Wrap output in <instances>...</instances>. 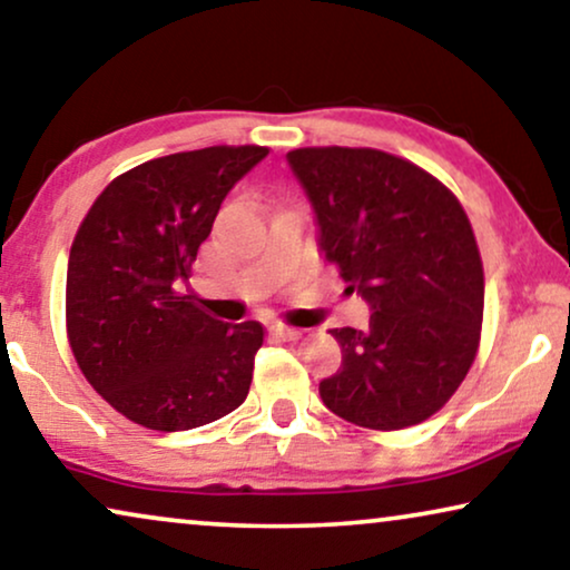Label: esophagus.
<instances>
[{
  "mask_svg": "<svg viewBox=\"0 0 570 570\" xmlns=\"http://www.w3.org/2000/svg\"><path fill=\"white\" fill-rule=\"evenodd\" d=\"M269 334H272V337L283 340V342H295V340L303 337V330H295V326L275 324V326H269Z\"/></svg>",
  "mask_w": 570,
  "mask_h": 570,
  "instance_id": "1",
  "label": "esophagus"
}]
</instances>
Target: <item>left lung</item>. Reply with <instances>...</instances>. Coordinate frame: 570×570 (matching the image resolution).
<instances>
[{"mask_svg": "<svg viewBox=\"0 0 570 570\" xmlns=\"http://www.w3.org/2000/svg\"><path fill=\"white\" fill-rule=\"evenodd\" d=\"M287 163L314 205L324 259L373 308L368 332L332 330L342 368L318 384L324 404L371 431L423 423L480 350L485 272L462 202L373 147H298Z\"/></svg>", "mask_w": 570, "mask_h": 570, "instance_id": "8db88e82", "label": "left lung"}]
</instances>
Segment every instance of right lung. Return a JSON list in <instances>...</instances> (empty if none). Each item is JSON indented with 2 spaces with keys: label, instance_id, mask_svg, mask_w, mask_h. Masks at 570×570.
I'll list each match as a JSON object with an SVG mask.
<instances>
[{
  "label": "right lung",
  "instance_id": "right-lung-1",
  "mask_svg": "<svg viewBox=\"0 0 570 570\" xmlns=\"http://www.w3.org/2000/svg\"><path fill=\"white\" fill-rule=\"evenodd\" d=\"M269 147L215 145L116 176L82 217L67 264V340L82 376L131 423L189 431L240 407L259 322L225 324L176 291L225 194Z\"/></svg>",
  "mask_w": 570,
  "mask_h": 570
}]
</instances>
